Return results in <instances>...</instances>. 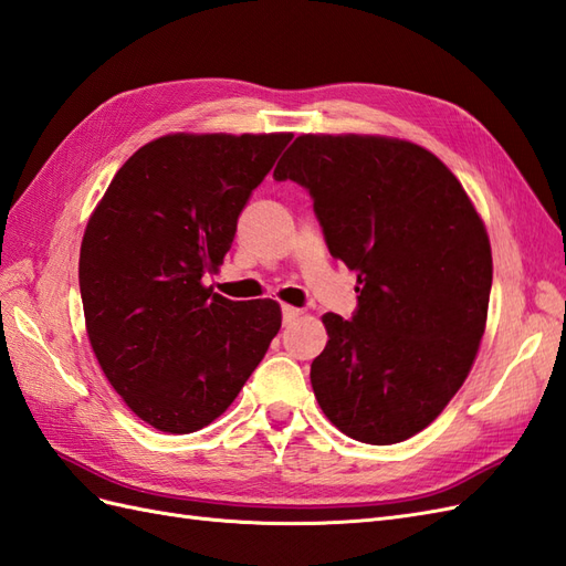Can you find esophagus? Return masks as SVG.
I'll return each instance as SVG.
<instances>
[{"label": "esophagus", "instance_id": "esophagus-1", "mask_svg": "<svg viewBox=\"0 0 566 566\" xmlns=\"http://www.w3.org/2000/svg\"><path fill=\"white\" fill-rule=\"evenodd\" d=\"M301 315H303L301 308H294V306H284V308H282V321H284V323H294L296 317H301Z\"/></svg>", "mask_w": 566, "mask_h": 566}]
</instances>
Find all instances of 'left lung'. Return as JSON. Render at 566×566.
<instances>
[{
  "label": "left lung",
  "mask_w": 566,
  "mask_h": 566,
  "mask_svg": "<svg viewBox=\"0 0 566 566\" xmlns=\"http://www.w3.org/2000/svg\"><path fill=\"white\" fill-rule=\"evenodd\" d=\"M274 179L306 188L329 253L358 280L352 321L323 315L317 403L354 440H409L459 392L485 332L483 220L438 157L399 138L298 136Z\"/></svg>",
  "instance_id": "left-lung-1"
}]
</instances>
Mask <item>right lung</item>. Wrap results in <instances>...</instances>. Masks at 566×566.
<instances>
[{
    "mask_svg": "<svg viewBox=\"0 0 566 566\" xmlns=\"http://www.w3.org/2000/svg\"><path fill=\"white\" fill-rule=\"evenodd\" d=\"M292 134L163 136L126 159L85 227V329L109 385L148 426L186 434L222 416L282 327L272 298L206 286L239 214Z\"/></svg>",
    "mask_w": 566,
    "mask_h": 566,
    "instance_id": "obj_1",
    "label": "right lung"
}]
</instances>
